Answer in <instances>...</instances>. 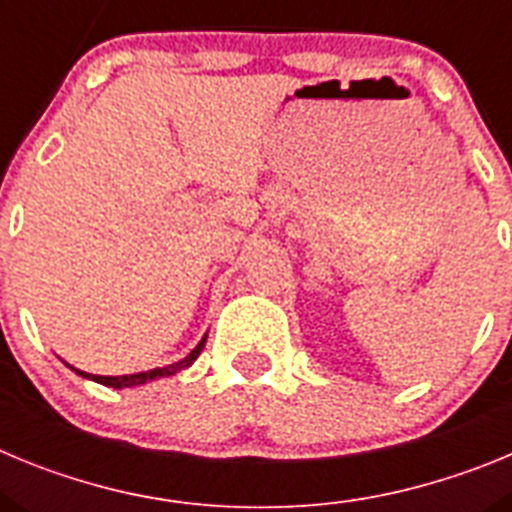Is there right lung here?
Here are the masks:
<instances>
[{"instance_id": "add662e5", "label": "right lung", "mask_w": 512, "mask_h": 512, "mask_svg": "<svg viewBox=\"0 0 512 512\" xmlns=\"http://www.w3.org/2000/svg\"><path fill=\"white\" fill-rule=\"evenodd\" d=\"M205 343H207V336L202 338V341L192 348V354H187L184 359L174 361V364H169V366H158V369H148V372H138V374H122V377H102V374L79 372V369H74V366H71V369H74L79 377L92 379V382L104 384V387H115V390H122V387H140V384L153 382V379H158V377H174L176 372H182V369L192 366L194 359H197L202 348H205ZM66 366H69V364H66Z\"/></svg>"}]
</instances>
